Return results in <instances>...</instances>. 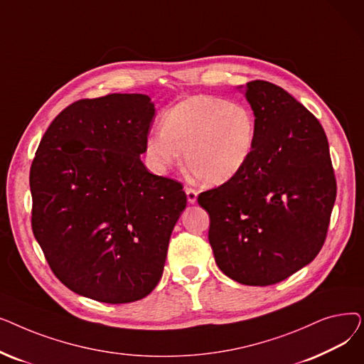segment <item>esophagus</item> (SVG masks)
Returning a JSON list of instances; mask_svg holds the SVG:
<instances>
[{
	"label": "esophagus",
	"instance_id": "34e87169",
	"mask_svg": "<svg viewBox=\"0 0 364 364\" xmlns=\"http://www.w3.org/2000/svg\"><path fill=\"white\" fill-rule=\"evenodd\" d=\"M186 195H187V202L188 203H195L198 199V192L193 187H186Z\"/></svg>",
	"mask_w": 364,
	"mask_h": 364
}]
</instances>
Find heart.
<instances>
[{"label":"heart","instance_id":"b5f03b06","mask_svg":"<svg viewBox=\"0 0 364 364\" xmlns=\"http://www.w3.org/2000/svg\"><path fill=\"white\" fill-rule=\"evenodd\" d=\"M257 141L252 110L211 95L190 97L166 112L161 131L146 140V156L159 171L184 151L190 174L205 184H223L250 162Z\"/></svg>","mask_w":364,"mask_h":364}]
</instances>
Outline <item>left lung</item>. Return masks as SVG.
<instances>
[{
	"label": "left lung",
	"mask_w": 364,
	"mask_h": 364,
	"mask_svg": "<svg viewBox=\"0 0 364 364\" xmlns=\"http://www.w3.org/2000/svg\"><path fill=\"white\" fill-rule=\"evenodd\" d=\"M257 122L250 162L236 177L206 190L208 239L230 279L269 286L311 262L326 240L336 178L326 134L314 114L283 88L246 84Z\"/></svg>",
	"instance_id": "left-lung-1"
}]
</instances>
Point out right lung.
<instances>
[{"instance_id":"obj_1","label":"right lung","mask_w":364,"mask_h":364,"mask_svg":"<svg viewBox=\"0 0 364 364\" xmlns=\"http://www.w3.org/2000/svg\"><path fill=\"white\" fill-rule=\"evenodd\" d=\"M155 106L107 94L63 109L31 165L32 232L54 276L82 296L125 304L161 280L187 199L140 159Z\"/></svg>"}]
</instances>
